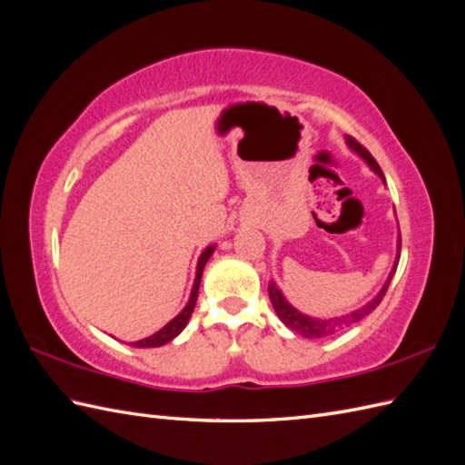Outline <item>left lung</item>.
Wrapping results in <instances>:
<instances>
[{
	"label": "left lung",
	"instance_id": "left-lung-1",
	"mask_svg": "<svg viewBox=\"0 0 465 465\" xmlns=\"http://www.w3.org/2000/svg\"><path fill=\"white\" fill-rule=\"evenodd\" d=\"M348 143H350V147L351 150L355 152V153H360L365 162H368V165L371 167V170L378 173L381 180H383V172H381V167L378 165V162L373 160V155L365 150V147L355 140V137H348ZM400 250H401V238H400V242H398V260H396V265H393V270H391V273H390V278H388V282H385V285L381 288V292L375 295V298L370 302V303H365L363 308H360V310H355V312H351V313H348V315H340V318H330V320H318V318H310V315H303V313H300L298 310H293L292 305L285 302V298L282 295V292L275 288V283L273 282H270V285H268V292H270V300H272V305H273V310H275V313H278V318L288 325L290 330H293L295 333H300V335H303V338H328V335H333L335 331H340V330H343V328H348V325H351V323H355V322H360L361 318H365V315L368 313H371L375 308H378V305L381 303V300H383V295H385V292H388V288H390V282H391V278H393V273H396V268H398V262H400Z\"/></svg>",
	"mask_w": 465,
	"mask_h": 465
}]
</instances>
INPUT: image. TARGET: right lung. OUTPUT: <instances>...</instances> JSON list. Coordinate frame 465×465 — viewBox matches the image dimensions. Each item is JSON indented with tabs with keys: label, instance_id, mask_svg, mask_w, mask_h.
<instances>
[{
	"label": "right lung",
	"instance_id": "obj_1",
	"mask_svg": "<svg viewBox=\"0 0 465 465\" xmlns=\"http://www.w3.org/2000/svg\"><path fill=\"white\" fill-rule=\"evenodd\" d=\"M212 253H213V245H210V248H207V250L202 253L200 262H197V273H195V283H193V290H192V298H190V302H187L183 312H182L180 315H177V318H173L170 323L163 325V328H162L160 331L150 335V338L140 340V341H134V343H132L134 348H160V345H163V343H167V341H172L177 333H182V330L185 328L187 322H190V315H192V312H193V308H195L197 290H200L202 273H203L205 263H207V260H210Z\"/></svg>",
	"mask_w": 465,
	"mask_h": 465
}]
</instances>
